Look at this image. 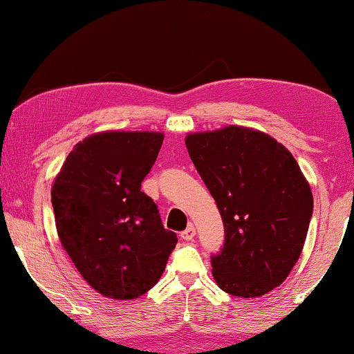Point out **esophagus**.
I'll return each mask as SVG.
<instances>
[{
  "mask_svg": "<svg viewBox=\"0 0 354 354\" xmlns=\"http://www.w3.org/2000/svg\"><path fill=\"white\" fill-rule=\"evenodd\" d=\"M194 236H196V229H194V225H189L185 232H181V239H183V240H186V241L192 240V239H194Z\"/></svg>",
  "mask_w": 354,
  "mask_h": 354,
  "instance_id": "34e87169",
  "label": "esophagus"
}]
</instances>
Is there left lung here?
I'll return each instance as SVG.
<instances>
[{
	"label": "left lung",
	"instance_id": "left-lung-1",
	"mask_svg": "<svg viewBox=\"0 0 354 354\" xmlns=\"http://www.w3.org/2000/svg\"><path fill=\"white\" fill-rule=\"evenodd\" d=\"M185 142L225 227L214 279L232 296H265L301 257L314 209L310 185L292 153L257 129L227 125L187 133Z\"/></svg>",
	"mask_w": 354,
	"mask_h": 354
}]
</instances>
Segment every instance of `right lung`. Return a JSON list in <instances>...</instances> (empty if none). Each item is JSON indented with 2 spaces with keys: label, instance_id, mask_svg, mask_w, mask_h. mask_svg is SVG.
Wrapping results in <instances>:
<instances>
[{
  "label": "right lung",
  "instance_id": "1",
  "mask_svg": "<svg viewBox=\"0 0 354 354\" xmlns=\"http://www.w3.org/2000/svg\"><path fill=\"white\" fill-rule=\"evenodd\" d=\"M162 132L106 131L78 142L53 180L62 247L101 296L131 301L158 283L174 232L140 191L162 149Z\"/></svg>",
  "mask_w": 354,
  "mask_h": 354
}]
</instances>
